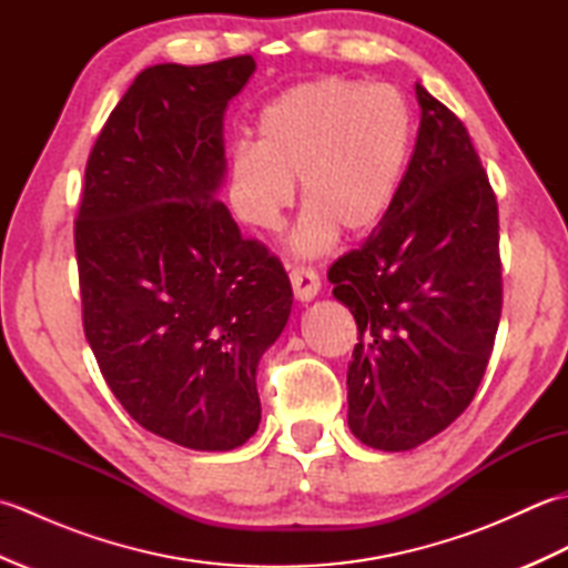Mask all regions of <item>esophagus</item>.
Instances as JSON below:
<instances>
[{
	"instance_id": "1",
	"label": "esophagus",
	"mask_w": 568,
	"mask_h": 568,
	"mask_svg": "<svg viewBox=\"0 0 568 568\" xmlns=\"http://www.w3.org/2000/svg\"><path fill=\"white\" fill-rule=\"evenodd\" d=\"M291 283H293L295 297L303 300V303H307V300H312V297L320 293V275H317V271L305 268V265H295V268L291 271Z\"/></svg>"
}]
</instances>
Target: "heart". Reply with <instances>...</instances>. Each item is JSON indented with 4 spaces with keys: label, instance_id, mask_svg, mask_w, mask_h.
Returning <instances> with one entry per match:
<instances>
[{
    "label": "heart",
    "instance_id": "heart-1",
    "mask_svg": "<svg viewBox=\"0 0 568 568\" xmlns=\"http://www.w3.org/2000/svg\"><path fill=\"white\" fill-rule=\"evenodd\" d=\"M258 141L229 159V195L239 220L275 232L300 178V253L327 248L336 232L364 236L390 210L413 146V114L390 84L348 78L300 82L258 114Z\"/></svg>",
    "mask_w": 568,
    "mask_h": 568
}]
</instances>
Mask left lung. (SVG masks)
Here are the masks:
<instances>
[{
  "mask_svg": "<svg viewBox=\"0 0 568 568\" xmlns=\"http://www.w3.org/2000/svg\"><path fill=\"white\" fill-rule=\"evenodd\" d=\"M415 92L417 143L390 210L327 273L358 327L348 427L381 452L415 449L464 413L503 310L496 192L462 119Z\"/></svg>",
  "mask_w": 568,
  "mask_h": 568,
  "instance_id": "1",
  "label": "left lung"
}]
</instances>
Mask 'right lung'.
<instances>
[{"label":"right lung","instance_id":"obj_1","mask_svg":"<svg viewBox=\"0 0 568 568\" xmlns=\"http://www.w3.org/2000/svg\"><path fill=\"white\" fill-rule=\"evenodd\" d=\"M251 55L139 72L90 151L75 220L82 327L143 429L229 452L261 422L256 368L283 332V263L216 200L222 119Z\"/></svg>","mask_w":568,"mask_h":568}]
</instances>
